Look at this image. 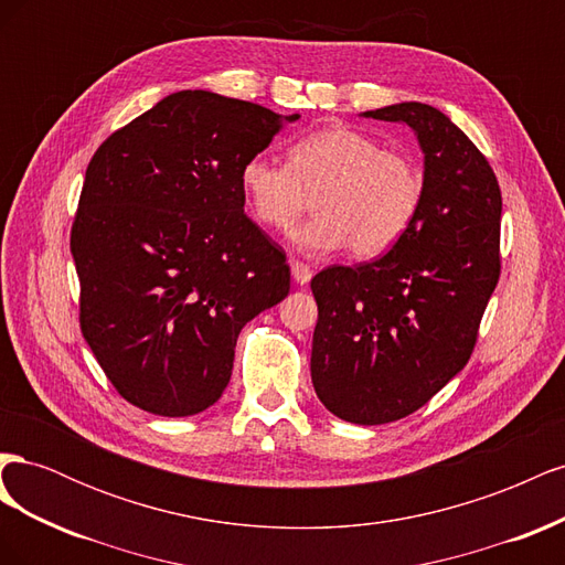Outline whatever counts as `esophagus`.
Here are the masks:
<instances>
[{
    "label": "esophagus",
    "instance_id": "34e87169",
    "mask_svg": "<svg viewBox=\"0 0 565 565\" xmlns=\"http://www.w3.org/2000/svg\"><path fill=\"white\" fill-rule=\"evenodd\" d=\"M292 278L297 285H306L311 278H313V270L309 264L303 262H292Z\"/></svg>",
    "mask_w": 565,
    "mask_h": 565
}]
</instances>
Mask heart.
Segmentation results:
<instances>
[{"instance_id": "heart-1", "label": "heart", "mask_w": 565, "mask_h": 565, "mask_svg": "<svg viewBox=\"0 0 565 565\" xmlns=\"http://www.w3.org/2000/svg\"><path fill=\"white\" fill-rule=\"evenodd\" d=\"M241 188L252 216L273 231L292 228L313 200L316 216L292 233L301 252L349 245L358 259H372L396 245L415 221L424 174L405 152L339 125L297 139L287 164L249 158Z\"/></svg>"}]
</instances>
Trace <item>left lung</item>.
<instances>
[{"mask_svg":"<svg viewBox=\"0 0 565 565\" xmlns=\"http://www.w3.org/2000/svg\"><path fill=\"white\" fill-rule=\"evenodd\" d=\"M405 122L424 152V193L388 254L311 280L318 322L311 380L353 424L396 422L469 363L500 280L502 193L490 162L440 110L409 100L363 113Z\"/></svg>","mask_w":565,"mask_h":565,"instance_id":"obj_1","label":"left lung"}]
</instances>
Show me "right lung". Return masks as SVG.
<instances>
[{
	"instance_id": "add662e5",
	"label": "right lung",
	"mask_w": 565,
	"mask_h": 565,
	"mask_svg": "<svg viewBox=\"0 0 565 565\" xmlns=\"http://www.w3.org/2000/svg\"><path fill=\"white\" fill-rule=\"evenodd\" d=\"M299 115L177 92L98 146L71 231L79 328L131 405L191 417L231 382L245 324L289 266L245 214L243 164Z\"/></svg>"
}]
</instances>
